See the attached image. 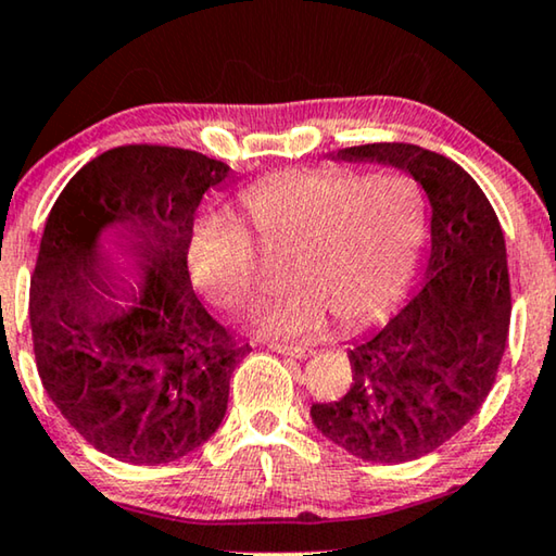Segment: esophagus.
I'll use <instances>...</instances> for the list:
<instances>
[{
	"label": "esophagus",
	"mask_w": 556,
	"mask_h": 556,
	"mask_svg": "<svg viewBox=\"0 0 556 556\" xmlns=\"http://www.w3.org/2000/svg\"><path fill=\"white\" fill-rule=\"evenodd\" d=\"M268 348L273 350V353H280V355H293V357H307V355H313V348H305V345L268 343Z\"/></svg>",
	"instance_id": "34e87169"
}]
</instances>
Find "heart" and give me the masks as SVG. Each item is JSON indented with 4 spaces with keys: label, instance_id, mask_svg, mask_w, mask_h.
<instances>
[{
    "label": "heart",
    "instance_id": "1",
    "mask_svg": "<svg viewBox=\"0 0 556 556\" xmlns=\"http://www.w3.org/2000/svg\"><path fill=\"white\" fill-rule=\"evenodd\" d=\"M243 206L261 233L301 241L295 290L258 305L249 318L261 336L286 340L318 336L332 313L348 328L386 313L405 286L425 228L422 193L400 176L298 170L253 186ZM189 263L216 305L238 307L251 298L253 241L238 220H203Z\"/></svg>",
    "mask_w": 556,
    "mask_h": 556
}]
</instances>
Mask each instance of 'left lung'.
I'll return each mask as SVG.
<instances>
[{
    "instance_id": "left-lung-1",
    "label": "left lung",
    "mask_w": 556,
    "mask_h": 556,
    "mask_svg": "<svg viewBox=\"0 0 556 556\" xmlns=\"http://www.w3.org/2000/svg\"><path fill=\"white\" fill-rule=\"evenodd\" d=\"M330 161L403 170L430 201V255L403 311L348 350L353 382L311 420L365 463L400 465L463 430L490 392L509 332L507 245L475 178L413 143H365Z\"/></svg>"
}]
</instances>
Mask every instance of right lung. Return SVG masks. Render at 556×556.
Returning <instances> with one entry per match:
<instances>
[{
	"mask_svg": "<svg viewBox=\"0 0 556 556\" xmlns=\"http://www.w3.org/2000/svg\"><path fill=\"white\" fill-rule=\"evenodd\" d=\"M228 164L170 147H122L59 193L29 290L37 370L51 403L104 455L166 465L224 422L251 353L206 313L189 266L193 216Z\"/></svg>",
	"mask_w": 556,
	"mask_h": 556,
	"instance_id": "1",
	"label": "right lung"
}]
</instances>
